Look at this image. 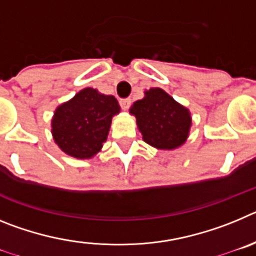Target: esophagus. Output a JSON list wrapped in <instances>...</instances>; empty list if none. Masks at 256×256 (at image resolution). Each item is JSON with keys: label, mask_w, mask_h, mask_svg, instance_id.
<instances>
[{"label": "esophagus", "mask_w": 256, "mask_h": 256, "mask_svg": "<svg viewBox=\"0 0 256 256\" xmlns=\"http://www.w3.org/2000/svg\"><path fill=\"white\" fill-rule=\"evenodd\" d=\"M119 104H120V106L123 110H128L130 106V104H132V100H130V98H122Z\"/></svg>", "instance_id": "esophagus-1"}]
</instances>
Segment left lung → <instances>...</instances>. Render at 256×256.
Masks as SVG:
<instances>
[{
  "mask_svg": "<svg viewBox=\"0 0 256 256\" xmlns=\"http://www.w3.org/2000/svg\"><path fill=\"white\" fill-rule=\"evenodd\" d=\"M136 116L142 138L160 150H173L182 146L188 137L191 114L162 88H150L142 100L130 108Z\"/></svg>",
  "mask_w": 256,
  "mask_h": 256,
  "instance_id": "8db88e82",
  "label": "left lung"
}]
</instances>
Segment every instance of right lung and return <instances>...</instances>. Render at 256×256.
<instances>
[{"label": "right lung", "mask_w": 256, "mask_h": 256, "mask_svg": "<svg viewBox=\"0 0 256 256\" xmlns=\"http://www.w3.org/2000/svg\"><path fill=\"white\" fill-rule=\"evenodd\" d=\"M120 106L114 96L84 88L55 110L52 136L58 148L76 159H91L100 152Z\"/></svg>", "instance_id": "1"}]
</instances>
